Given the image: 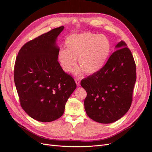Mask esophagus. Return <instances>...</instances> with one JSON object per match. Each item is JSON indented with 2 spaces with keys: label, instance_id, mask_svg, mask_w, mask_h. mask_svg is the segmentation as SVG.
I'll list each match as a JSON object with an SVG mask.
<instances>
[{
  "label": "esophagus",
  "instance_id": "esophagus-1",
  "mask_svg": "<svg viewBox=\"0 0 152 152\" xmlns=\"http://www.w3.org/2000/svg\"><path fill=\"white\" fill-rule=\"evenodd\" d=\"M75 82H76V85H77V86H80V82H81L80 79H77V78L75 79Z\"/></svg>",
  "mask_w": 152,
  "mask_h": 152
}]
</instances>
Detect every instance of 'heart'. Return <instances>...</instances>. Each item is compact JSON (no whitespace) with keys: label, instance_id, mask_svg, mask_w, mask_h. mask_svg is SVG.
Returning <instances> with one entry per match:
<instances>
[{"label":"heart","instance_id":"b5f03b06","mask_svg":"<svg viewBox=\"0 0 152 152\" xmlns=\"http://www.w3.org/2000/svg\"><path fill=\"white\" fill-rule=\"evenodd\" d=\"M66 49H60L57 58L64 71L69 72L76 64L80 66L74 70L75 75L85 71L88 75L97 73L104 66L109 57L111 45L104 35L91 32L69 36L65 41Z\"/></svg>","mask_w":152,"mask_h":152}]
</instances>
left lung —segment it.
<instances>
[{
  "instance_id": "left-lung-1",
  "label": "left lung",
  "mask_w": 152,
  "mask_h": 152,
  "mask_svg": "<svg viewBox=\"0 0 152 152\" xmlns=\"http://www.w3.org/2000/svg\"><path fill=\"white\" fill-rule=\"evenodd\" d=\"M97 73L81 81L87 92L86 112L92 120L112 123L129 110L136 81V66L130 50L121 41Z\"/></svg>"
}]
</instances>
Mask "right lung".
Instances as JSON below:
<instances>
[{"label": "right lung", "instance_id": "obj_1", "mask_svg": "<svg viewBox=\"0 0 152 152\" xmlns=\"http://www.w3.org/2000/svg\"><path fill=\"white\" fill-rule=\"evenodd\" d=\"M63 29H53L28 42L16 59L14 81L21 106L38 121L51 122L60 118L76 88L74 79L58 61L60 49L56 41Z\"/></svg>", "mask_w": 152, "mask_h": 152}]
</instances>
